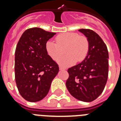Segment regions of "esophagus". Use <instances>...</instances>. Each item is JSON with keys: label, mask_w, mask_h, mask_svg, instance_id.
Instances as JSON below:
<instances>
[{"label": "esophagus", "mask_w": 121, "mask_h": 121, "mask_svg": "<svg viewBox=\"0 0 121 121\" xmlns=\"http://www.w3.org/2000/svg\"><path fill=\"white\" fill-rule=\"evenodd\" d=\"M59 70H66V68H65V67H62V66H60Z\"/></svg>", "instance_id": "obj_1"}]
</instances>
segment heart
<instances>
[{
    "label": "heart",
    "instance_id": "obj_1",
    "mask_svg": "<svg viewBox=\"0 0 121 121\" xmlns=\"http://www.w3.org/2000/svg\"><path fill=\"white\" fill-rule=\"evenodd\" d=\"M56 43L51 40L47 42L45 50L48 55L56 60L61 55L60 48L66 46L65 53L67 55L61 57L57 62L64 66H70L76 61H83L89 51V42L85 36H79L76 33H64L57 35Z\"/></svg>",
    "mask_w": 121,
    "mask_h": 121
}]
</instances>
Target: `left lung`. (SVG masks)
Segmentation results:
<instances>
[{"mask_svg":"<svg viewBox=\"0 0 121 121\" xmlns=\"http://www.w3.org/2000/svg\"><path fill=\"white\" fill-rule=\"evenodd\" d=\"M89 42V51L81 63L68 69L66 81L68 91L74 98L91 102L102 93L108 74V51L101 37L90 29H80Z\"/></svg>","mask_w":121,"mask_h":121,"instance_id":"8db88e82","label":"left lung"}]
</instances>
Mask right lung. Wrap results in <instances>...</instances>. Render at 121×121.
I'll list each match as a JSON object with an SVG mask.
<instances>
[{"mask_svg":"<svg viewBox=\"0 0 121 121\" xmlns=\"http://www.w3.org/2000/svg\"><path fill=\"white\" fill-rule=\"evenodd\" d=\"M56 33L40 28L27 29L15 51V80L19 93L29 102L39 101L47 95L59 66L48 55L47 42Z\"/></svg>","mask_w":121,"mask_h":121,"instance_id":"right-lung-1","label":"right lung"}]
</instances>
